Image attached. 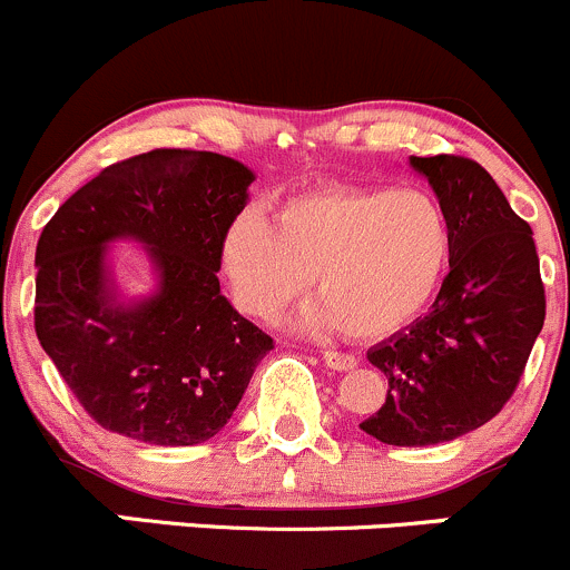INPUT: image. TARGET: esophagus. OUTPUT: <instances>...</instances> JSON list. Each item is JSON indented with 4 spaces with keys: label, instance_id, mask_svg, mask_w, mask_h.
I'll return each instance as SVG.
<instances>
[{
    "label": "esophagus",
    "instance_id": "esophagus-1",
    "mask_svg": "<svg viewBox=\"0 0 570 570\" xmlns=\"http://www.w3.org/2000/svg\"><path fill=\"white\" fill-rule=\"evenodd\" d=\"M322 361H325V364L331 366V370H336V372L355 370V355H350V353H336V350H325V353H322Z\"/></svg>",
    "mask_w": 570,
    "mask_h": 570
}]
</instances>
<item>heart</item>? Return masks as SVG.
<instances>
[{"instance_id":"obj_1","label":"heart","mask_w":570,"mask_h":570,"mask_svg":"<svg viewBox=\"0 0 570 570\" xmlns=\"http://www.w3.org/2000/svg\"><path fill=\"white\" fill-rule=\"evenodd\" d=\"M450 258L452 226L435 195L358 184L286 195L273 223L245 212L223 239V269L245 314L278 320L317 273L322 292L297 327L355 338L411 325L439 295Z\"/></svg>"}]
</instances>
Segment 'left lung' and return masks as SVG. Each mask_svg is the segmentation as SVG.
Wrapping results in <instances>:
<instances>
[{
  "instance_id": "8db88e82",
  "label": "left lung",
  "mask_w": 570,
  "mask_h": 570,
  "mask_svg": "<svg viewBox=\"0 0 570 570\" xmlns=\"http://www.w3.org/2000/svg\"><path fill=\"white\" fill-rule=\"evenodd\" d=\"M452 226L450 273L433 312L366 353L389 394L361 422L392 446H430L491 422L524 375L546 320L532 228L474 159L411 157Z\"/></svg>"
}]
</instances>
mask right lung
I'll return each instance as SVG.
<instances>
[{
  "label": "right lung",
  "mask_w": 570,
  "mask_h": 570,
  "mask_svg": "<svg viewBox=\"0 0 570 570\" xmlns=\"http://www.w3.org/2000/svg\"><path fill=\"white\" fill-rule=\"evenodd\" d=\"M253 176L223 154L154 148L79 187L36 250V333L79 405L109 433L157 446L220 433L273 338L220 295L223 239ZM137 238L158 292L124 304L106 243Z\"/></svg>",
  "instance_id": "1"
}]
</instances>
